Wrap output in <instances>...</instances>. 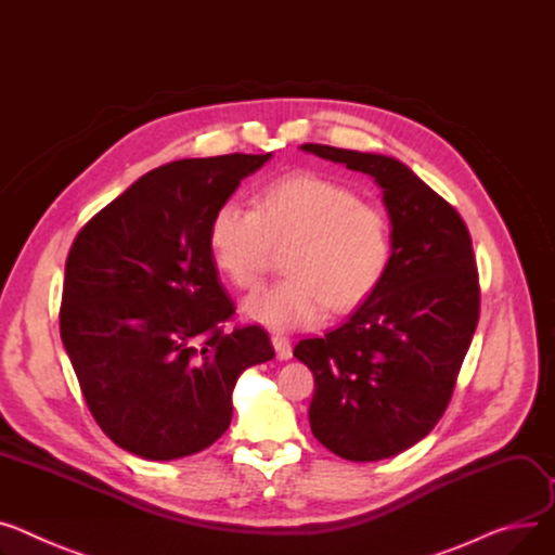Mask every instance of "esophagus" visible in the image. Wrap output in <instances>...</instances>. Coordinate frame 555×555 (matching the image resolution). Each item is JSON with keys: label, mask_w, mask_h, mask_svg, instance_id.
I'll return each instance as SVG.
<instances>
[{"label": "esophagus", "mask_w": 555, "mask_h": 555, "mask_svg": "<svg viewBox=\"0 0 555 555\" xmlns=\"http://www.w3.org/2000/svg\"><path fill=\"white\" fill-rule=\"evenodd\" d=\"M272 346H274L276 357H279L281 361L292 359V344H289V339H287V337H283V335H274V337H272Z\"/></svg>", "instance_id": "1"}]
</instances>
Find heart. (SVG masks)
<instances>
[{
	"instance_id": "b5f03b06",
	"label": "heart",
	"mask_w": 555,
	"mask_h": 555,
	"mask_svg": "<svg viewBox=\"0 0 555 555\" xmlns=\"http://www.w3.org/2000/svg\"><path fill=\"white\" fill-rule=\"evenodd\" d=\"M216 268L236 287L261 283L274 247H287L283 281L254 292L243 312L270 330L321 323L332 310L363 304L392 261L388 214L344 182L317 173H287L258 190L254 209L220 205L209 223Z\"/></svg>"
}]
</instances>
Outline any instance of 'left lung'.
Here are the masks:
<instances>
[{"instance_id":"8db88e82","label":"left lung","mask_w":555,"mask_h":555,"mask_svg":"<svg viewBox=\"0 0 555 555\" xmlns=\"http://www.w3.org/2000/svg\"><path fill=\"white\" fill-rule=\"evenodd\" d=\"M371 176L392 225L382 285L325 337L294 357L314 375L310 428L350 462L392 457L424 439L451 401L479 319V283L462 216L397 158L301 144Z\"/></svg>"}]
</instances>
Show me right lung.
<instances>
[{
	"instance_id": "1",
	"label": "right lung",
	"mask_w": 555,
	"mask_h": 555,
	"mask_svg": "<svg viewBox=\"0 0 555 555\" xmlns=\"http://www.w3.org/2000/svg\"><path fill=\"white\" fill-rule=\"evenodd\" d=\"M272 154L184 158L138 178L70 245L60 335L87 405L116 444L169 462L230 428L232 392L274 348L234 304L209 251L214 211Z\"/></svg>"
}]
</instances>
